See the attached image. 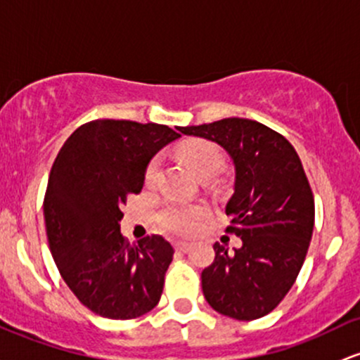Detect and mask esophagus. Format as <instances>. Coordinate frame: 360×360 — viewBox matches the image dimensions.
<instances>
[{
    "label": "esophagus",
    "instance_id": "esophagus-1",
    "mask_svg": "<svg viewBox=\"0 0 360 360\" xmlns=\"http://www.w3.org/2000/svg\"><path fill=\"white\" fill-rule=\"evenodd\" d=\"M174 246H176V250L181 252H188L191 250V243H184V240H179V243H176Z\"/></svg>",
    "mask_w": 360,
    "mask_h": 360
}]
</instances>
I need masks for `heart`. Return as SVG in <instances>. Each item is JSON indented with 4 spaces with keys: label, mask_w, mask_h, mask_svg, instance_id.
I'll return each mask as SVG.
<instances>
[{
    "label": "heart",
    "mask_w": 360,
    "mask_h": 360,
    "mask_svg": "<svg viewBox=\"0 0 360 360\" xmlns=\"http://www.w3.org/2000/svg\"><path fill=\"white\" fill-rule=\"evenodd\" d=\"M184 155L196 174L205 171H219L222 167V153L213 143L208 141H198L193 143L184 150ZM160 159L153 157L145 169V183L150 184L155 181L157 172H159ZM207 217V207L203 205L191 203H169L164 210L160 212L159 222L165 231L174 232V234H195L203 224Z\"/></svg>",
    "instance_id": "obj_1"
}]
</instances>
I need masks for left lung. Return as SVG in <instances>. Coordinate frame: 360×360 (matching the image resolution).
Instances as JSON below:
<instances>
[{
	"label": "left lung",
	"instance_id": "1",
	"mask_svg": "<svg viewBox=\"0 0 360 360\" xmlns=\"http://www.w3.org/2000/svg\"><path fill=\"white\" fill-rule=\"evenodd\" d=\"M219 143L236 169L225 213L227 232L243 240L201 271V289L217 313L251 321L275 309L294 285L314 227V198L297 152L287 138L258 121L227 117L179 128Z\"/></svg>",
	"mask_w": 360,
	"mask_h": 360
}]
</instances>
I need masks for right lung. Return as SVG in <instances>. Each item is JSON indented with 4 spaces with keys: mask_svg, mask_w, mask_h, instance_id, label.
<instances>
[{
    "mask_svg": "<svg viewBox=\"0 0 360 360\" xmlns=\"http://www.w3.org/2000/svg\"><path fill=\"white\" fill-rule=\"evenodd\" d=\"M179 136L155 122L96 120L54 160L44 196L51 255L78 301L102 318H138L160 301L174 248L162 236L129 244L121 205L141 191L152 157Z\"/></svg>",
    "mask_w": 360,
    "mask_h": 360,
    "instance_id": "obj_1",
    "label": "right lung"
}]
</instances>
